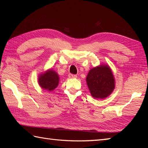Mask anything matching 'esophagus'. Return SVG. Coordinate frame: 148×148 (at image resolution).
<instances>
[{"instance_id":"1","label":"esophagus","mask_w":148,"mask_h":148,"mask_svg":"<svg viewBox=\"0 0 148 148\" xmlns=\"http://www.w3.org/2000/svg\"><path fill=\"white\" fill-rule=\"evenodd\" d=\"M69 78H76V77H77V75L69 74Z\"/></svg>"}]
</instances>
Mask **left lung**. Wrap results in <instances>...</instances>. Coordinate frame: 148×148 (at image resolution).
Segmentation results:
<instances>
[{
	"instance_id": "left-lung-1",
	"label": "left lung",
	"mask_w": 148,
	"mask_h": 148,
	"mask_svg": "<svg viewBox=\"0 0 148 148\" xmlns=\"http://www.w3.org/2000/svg\"><path fill=\"white\" fill-rule=\"evenodd\" d=\"M86 83L91 95L95 99L106 98L115 88L114 77L111 69L105 64L90 69L86 76Z\"/></svg>"
}]
</instances>
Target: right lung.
<instances>
[{"instance_id": "right-lung-1", "label": "right lung", "mask_w": 148, "mask_h": 148, "mask_svg": "<svg viewBox=\"0 0 148 148\" xmlns=\"http://www.w3.org/2000/svg\"><path fill=\"white\" fill-rule=\"evenodd\" d=\"M59 79L60 77L58 74L52 69H49L45 73L39 75L38 82L40 86L42 89L48 91H53L58 85Z\"/></svg>"}]
</instances>
